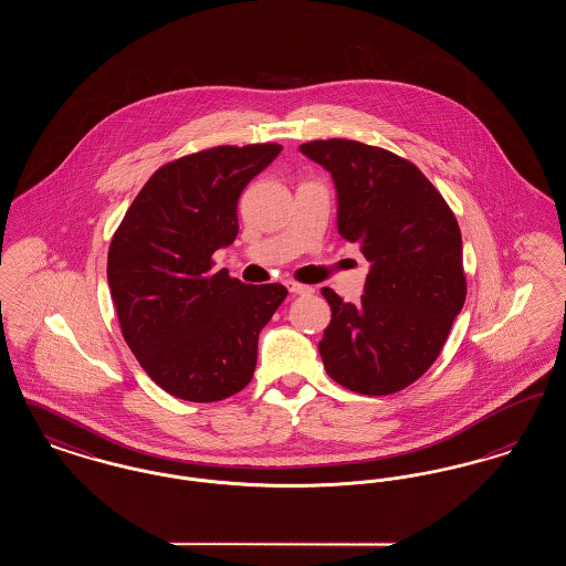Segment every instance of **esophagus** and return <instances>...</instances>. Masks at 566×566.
<instances>
[{"label": "esophagus", "instance_id": "1", "mask_svg": "<svg viewBox=\"0 0 566 566\" xmlns=\"http://www.w3.org/2000/svg\"><path fill=\"white\" fill-rule=\"evenodd\" d=\"M289 291H291L293 295H312V293H314V289H312V286H307V284H298V282H289Z\"/></svg>", "mask_w": 566, "mask_h": 566}]
</instances>
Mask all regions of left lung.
Returning a JSON list of instances; mask_svg holds the SVG:
<instances>
[{"label":"left lung","mask_w":566,"mask_h":566,"mask_svg":"<svg viewBox=\"0 0 566 566\" xmlns=\"http://www.w3.org/2000/svg\"><path fill=\"white\" fill-rule=\"evenodd\" d=\"M298 150L331 174L337 231L371 263L360 303L323 289L324 369L358 395L399 392L427 374L464 305L457 218L413 163L384 148L316 139Z\"/></svg>","instance_id":"8db88e82"}]
</instances>
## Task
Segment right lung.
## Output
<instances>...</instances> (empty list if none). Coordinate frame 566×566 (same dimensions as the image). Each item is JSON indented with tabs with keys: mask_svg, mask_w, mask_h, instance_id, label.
I'll return each mask as SVG.
<instances>
[{
	"mask_svg": "<svg viewBox=\"0 0 566 566\" xmlns=\"http://www.w3.org/2000/svg\"><path fill=\"white\" fill-rule=\"evenodd\" d=\"M280 144L218 146L163 165L139 190L108 252L109 295L123 337L165 392L214 403L254 376L259 333L286 298L214 271L235 242L238 201Z\"/></svg>",
	"mask_w": 566,
	"mask_h": 566,
	"instance_id": "obj_1",
	"label": "right lung"
}]
</instances>
